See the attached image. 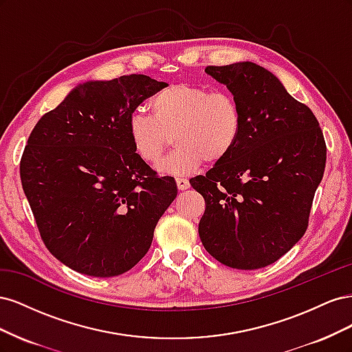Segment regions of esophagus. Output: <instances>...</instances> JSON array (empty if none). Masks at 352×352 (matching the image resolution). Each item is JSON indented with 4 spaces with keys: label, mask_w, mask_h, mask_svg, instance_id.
Listing matches in <instances>:
<instances>
[{
    "label": "esophagus",
    "mask_w": 352,
    "mask_h": 352,
    "mask_svg": "<svg viewBox=\"0 0 352 352\" xmlns=\"http://www.w3.org/2000/svg\"><path fill=\"white\" fill-rule=\"evenodd\" d=\"M176 185L179 190H185L189 188V180L184 179V177H176Z\"/></svg>",
    "instance_id": "1"
}]
</instances>
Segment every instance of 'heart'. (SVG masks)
<instances>
[{"mask_svg":"<svg viewBox=\"0 0 352 352\" xmlns=\"http://www.w3.org/2000/svg\"><path fill=\"white\" fill-rule=\"evenodd\" d=\"M153 116L133 111L127 133L135 153L155 166L175 138L176 150L160 172L186 175L202 163H220L239 142L243 117L238 101L226 92H211L190 83H172L151 100Z\"/></svg>","mask_w":352,"mask_h":352,"instance_id":"b5f03b06","label":"heart"}]
</instances>
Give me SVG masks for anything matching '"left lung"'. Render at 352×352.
Instances as JSON below:
<instances>
[{"instance_id":"8db88e82","label":"left lung","mask_w":352,"mask_h":352,"mask_svg":"<svg viewBox=\"0 0 352 352\" xmlns=\"http://www.w3.org/2000/svg\"><path fill=\"white\" fill-rule=\"evenodd\" d=\"M206 72L232 92L243 126L235 150L206 176L189 180L206 199L198 233L221 264L261 269L304 236L324 173L323 132L313 111L255 63Z\"/></svg>"}]
</instances>
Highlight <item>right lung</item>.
Masks as SVG:
<instances>
[{"mask_svg": "<svg viewBox=\"0 0 352 352\" xmlns=\"http://www.w3.org/2000/svg\"><path fill=\"white\" fill-rule=\"evenodd\" d=\"M166 87L145 74L87 82L32 131L22 186L45 247L72 270L113 278L150 250L177 188L135 153L127 120Z\"/></svg>", "mask_w": 352, "mask_h": 352, "instance_id": "right-lung-1", "label": "right lung"}]
</instances>
